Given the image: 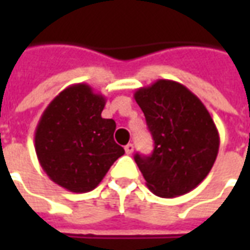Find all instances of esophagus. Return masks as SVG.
Instances as JSON below:
<instances>
[{
    "label": "esophagus",
    "mask_w": 250,
    "mask_h": 250,
    "mask_svg": "<svg viewBox=\"0 0 250 250\" xmlns=\"http://www.w3.org/2000/svg\"><path fill=\"white\" fill-rule=\"evenodd\" d=\"M125 154L131 155V154L134 152V145H132V143H128V145L125 147Z\"/></svg>",
    "instance_id": "34e87169"
}]
</instances>
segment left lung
Masks as SVG:
<instances>
[{"instance_id": "left-lung-1", "label": "left lung", "mask_w": 250, "mask_h": 250, "mask_svg": "<svg viewBox=\"0 0 250 250\" xmlns=\"http://www.w3.org/2000/svg\"><path fill=\"white\" fill-rule=\"evenodd\" d=\"M134 98L154 139L150 157L135 154L147 188L161 198L191 191L208 177L220 148L209 111L184 84L166 79L138 88Z\"/></svg>"}]
</instances>
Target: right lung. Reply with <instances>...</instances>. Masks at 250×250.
<instances>
[{"label":"right lung","instance_id":"right-lung-1","mask_svg":"<svg viewBox=\"0 0 250 250\" xmlns=\"http://www.w3.org/2000/svg\"><path fill=\"white\" fill-rule=\"evenodd\" d=\"M107 99L85 83L62 89L48 104L35 131L37 159L46 175L72 193L96 188L125 154L112 119L102 118Z\"/></svg>","mask_w":250,"mask_h":250}]
</instances>
